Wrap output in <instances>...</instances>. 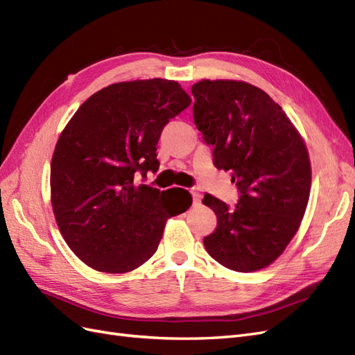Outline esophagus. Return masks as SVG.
Segmentation results:
<instances>
[{
  "label": "esophagus",
  "mask_w": 355,
  "mask_h": 355,
  "mask_svg": "<svg viewBox=\"0 0 355 355\" xmlns=\"http://www.w3.org/2000/svg\"><path fill=\"white\" fill-rule=\"evenodd\" d=\"M191 194H192V198H194V204H200L201 201V194L198 192L197 188H191Z\"/></svg>",
  "instance_id": "1"
}]
</instances>
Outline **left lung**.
I'll list each match as a JSON object with an SVG mask.
<instances>
[{
	"instance_id": "1",
	"label": "left lung",
	"mask_w": 355,
	"mask_h": 355,
	"mask_svg": "<svg viewBox=\"0 0 355 355\" xmlns=\"http://www.w3.org/2000/svg\"><path fill=\"white\" fill-rule=\"evenodd\" d=\"M191 93L213 164L231 171L240 192L232 209L204 196L218 218L204 247L232 271L261 270L283 253L304 218L311 188L305 144L282 106L252 84L202 80Z\"/></svg>"
}]
</instances>
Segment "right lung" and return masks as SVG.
Listing matches in <instances>:
<instances>
[{
	"instance_id": "right-lung-1",
	"label": "right lung",
	"mask_w": 355,
	"mask_h": 355,
	"mask_svg": "<svg viewBox=\"0 0 355 355\" xmlns=\"http://www.w3.org/2000/svg\"><path fill=\"white\" fill-rule=\"evenodd\" d=\"M191 103L176 81L108 85L85 101L62 132L51 159V204L71 250L93 270L121 274L145 263L168 218L187 211L180 188L136 184L158 170L164 125Z\"/></svg>"
}]
</instances>
